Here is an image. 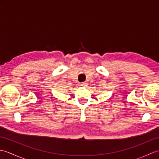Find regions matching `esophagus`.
I'll return each mask as SVG.
<instances>
[{
	"label": "esophagus",
	"mask_w": 159,
	"mask_h": 159,
	"mask_svg": "<svg viewBox=\"0 0 159 159\" xmlns=\"http://www.w3.org/2000/svg\"><path fill=\"white\" fill-rule=\"evenodd\" d=\"M80 85H81L82 86H86V85H87V83H85V82H84V83H83L80 84Z\"/></svg>",
	"instance_id": "34e87169"
}]
</instances>
